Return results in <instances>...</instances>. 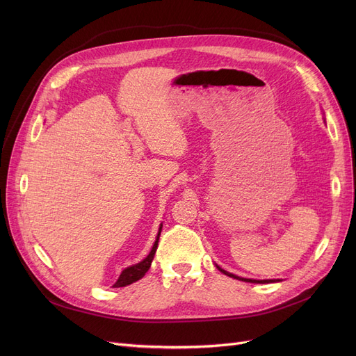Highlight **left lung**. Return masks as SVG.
Here are the masks:
<instances>
[{
	"mask_svg": "<svg viewBox=\"0 0 356 356\" xmlns=\"http://www.w3.org/2000/svg\"><path fill=\"white\" fill-rule=\"evenodd\" d=\"M219 268V271L220 273H223V274H227V275H229V277H232V278H236V280H242V282H247V283H263V284H266V283H273L274 280H251V278H241V277H238V275H235V274H231V273H228V271H225V270H222L220 267H218Z\"/></svg>",
	"mask_w": 356,
	"mask_h": 356,
	"instance_id": "obj_1",
	"label": "left lung"
}]
</instances>
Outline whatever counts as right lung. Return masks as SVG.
I'll return each mask as SVG.
<instances>
[{"label": "right lung", "instance_id": "add662e5", "mask_svg": "<svg viewBox=\"0 0 356 356\" xmlns=\"http://www.w3.org/2000/svg\"><path fill=\"white\" fill-rule=\"evenodd\" d=\"M160 232H161V225H160V229H159V234H157L154 245H153L152 251H149V254L147 255V258H144V259L141 261V263H138V264H136V266H131V267L122 270V273L120 274V277H118V280L115 282V284L112 286V287H125V286H128V284H133V283L138 282L140 278L144 277V274L148 271L149 266H152V261H153L154 254H156V251H157Z\"/></svg>", "mask_w": 356, "mask_h": 356}]
</instances>
